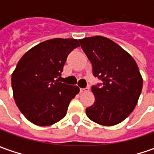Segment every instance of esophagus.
I'll return each mask as SVG.
<instances>
[{"label": "esophagus", "instance_id": "esophagus-1", "mask_svg": "<svg viewBox=\"0 0 154 154\" xmlns=\"http://www.w3.org/2000/svg\"><path fill=\"white\" fill-rule=\"evenodd\" d=\"M89 91V89L87 88H81V92L82 93H85V92H88Z\"/></svg>", "mask_w": 154, "mask_h": 154}]
</instances>
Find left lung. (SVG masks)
Wrapping results in <instances>:
<instances>
[{"label": "left lung", "instance_id": "8db88e82", "mask_svg": "<svg viewBox=\"0 0 154 154\" xmlns=\"http://www.w3.org/2000/svg\"><path fill=\"white\" fill-rule=\"evenodd\" d=\"M93 66L94 76L103 81L92 87L94 103L86 109L93 122L112 126L124 121L137 105L143 79L137 63L114 41L102 36L80 39Z\"/></svg>", "mask_w": 154, "mask_h": 154}]
</instances>
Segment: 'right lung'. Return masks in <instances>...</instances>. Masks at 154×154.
Returning <instances> with one entry per match:
<instances>
[{"instance_id":"right-lung-1","label":"right lung","mask_w":154,"mask_h":154,"mask_svg":"<svg viewBox=\"0 0 154 154\" xmlns=\"http://www.w3.org/2000/svg\"><path fill=\"white\" fill-rule=\"evenodd\" d=\"M80 40L53 38L29 49L17 63L11 76L13 95L19 110L29 122L48 126L61 120L77 86L59 82L66 58Z\"/></svg>"}]
</instances>
